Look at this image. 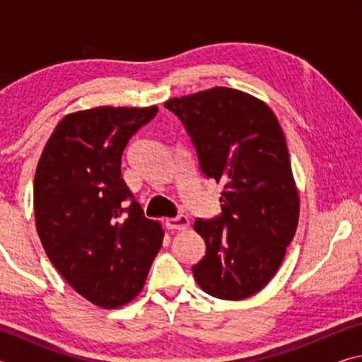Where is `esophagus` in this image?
Here are the masks:
<instances>
[{
    "instance_id": "obj_1",
    "label": "esophagus",
    "mask_w": 362,
    "mask_h": 362,
    "mask_svg": "<svg viewBox=\"0 0 362 362\" xmlns=\"http://www.w3.org/2000/svg\"><path fill=\"white\" fill-rule=\"evenodd\" d=\"M166 226L169 230H187L189 226V220L187 216H177L166 220Z\"/></svg>"
}]
</instances>
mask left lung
Segmentation results:
<instances>
[{"instance_id": "left-lung-1", "label": "left lung", "mask_w": 362, "mask_h": 362, "mask_svg": "<svg viewBox=\"0 0 362 362\" xmlns=\"http://www.w3.org/2000/svg\"><path fill=\"white\" fill-rule=\"evenodd\" d=\"M164 107L185 126L204 175L223 183L220 217L194 222L206 241L194 281L222 300L254 296L276 274L298 225V192L276 116L230 88L174 97Z\"/></svg>"}]
</instances>
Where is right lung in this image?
<instances>
[{"label": "right lung", "instance_id": "add662e5", "mask_svg": "<svg viewBox=\"0 0 362 362\" xmlns=\"http://www.w3.org/2000/svg\"><path fill=\"white\" fill-rule=\"evenodd\" d=\"M156 113L153 105L66 115L36 168L33 206L42 247L66 283L102 308H118L142 291L163 244L161 223L144 216L121 179L122 151Z\"/></svg>", "mask_w": 362, "mask_h": 362}]
</instances>
